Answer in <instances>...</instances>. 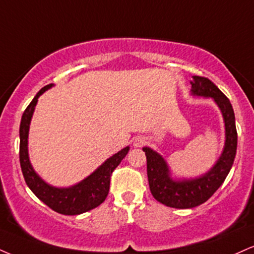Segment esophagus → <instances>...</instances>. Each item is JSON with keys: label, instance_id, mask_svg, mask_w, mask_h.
Returning <instances> with one entry per match:
<instances>
[{"label": "esophagus", "instance_id": "esophagus-1", "mask_svg": "<svg viewBox=\"0 0 254 254\" xmlns=\"http://www.w3.org/2000/svg\"><path fill=\"white\" fill-rule=\"evenodd\" d=\"M144 143L145 139L143 138V137H136V138L133 139V146H135V148H139V146H142Z\"/></svg>", "mask_w": 254, "mask_h": 254}]
</instances>
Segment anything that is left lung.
Wrapping results in <instances>:
<instances>
[{"mask_svg": "<svg viewBox=\"0 0 254 254\" xmlns=\"http://www.w3.org/2000/svg\"><path fill=\"white\" fill-rule=\"evenodd\" d=\"M190 85L191 96L212 98L224 118L225 144L214 166L200 176L177 179L173 177L169 164L162 155L149 146L143 148L146 156V172L152 196L158 202L179 209L194 208L206 202L225 181L237 154L238 135L230 99L207 78L193 75Z\"/></svg>", "mask_w": 254, "mask_h": 254, "instance_id": "left-lung-1", "label": "left lung"}]
</instances>
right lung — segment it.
Returning a JSON list of instances; mask_svg holds the SVG:
<instances>
[{
    "mask_svg": "<svg viewBox=\"0 0 254 254\" xmlns=\"http://www.w3.org/2000/svg\"><path fill=\"white\" fill-rule=\"evenodd\" d=\"M53 86L54 84H50L42 87L24 110L20 124V164L27 186L42 202L60 214L78 215L96 208L105 201L109 194L111 174L127 156L130 146H125L117 154L112 155L105 162H103L93 173L75 185L69 187H54L46 182L35 172L30 163L28 135L30 122L39 97Z\"/></svg>",
    "mask_w": 254,
    "mask_h": 254,
    "instance_id": "obj_1",
    "label": "right lung"
}]
</instances>
